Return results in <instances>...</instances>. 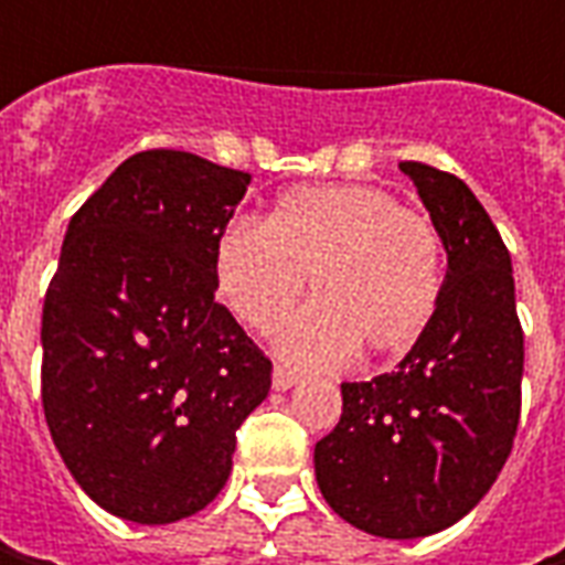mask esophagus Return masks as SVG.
<instances>
[{"label": "esophagus", "instance_id": "1", "mask_svg": "<svg viewBox=\"0 0 565 565\" xmlns=\"http://www.w3.org/2000/svg\"><path fill=\"white\" fill-rule=\"evenodd\" d=\"M298 380L301 377L295 371H289V367H282V364L273 367V390H292Z\"/></svg>", "mask_w": 565, "mask_h": 565}]
</instances>
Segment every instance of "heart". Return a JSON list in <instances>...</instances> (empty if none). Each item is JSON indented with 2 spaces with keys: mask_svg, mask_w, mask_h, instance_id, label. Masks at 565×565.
Returning a JSON list of instances; mask_svg holds the SVG:
<instances>
[{
  "mask_svg": "<svg viewBox=\"0 0 565 565\" xmlns=\"http://www.w3.org/2000/svg\"><path fill=\"white\" fill-rule=\"evenodd\" d=\"M216 292L257 333L276 330L315 279V301L276 337L298 367H339L359 349L371 359L408 352L444 298V238L430 216L374 185L286 191L264 223L223 232Z\"/></svg>",
  "mask_w": 565,
  "mask_h": 565,
  "instance_id": "b5f03b06",
  "label": "heart"
}]
</instances>
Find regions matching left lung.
I'll list each match as a JSON object with an SVG mask.
<instances>
[{"label": "left lung", "mask_w": 565, "mask_h": 565, "mask_svg": "<svg viewBox=\"0 0 565 565\" xmlns=\"http://www.w3.org/2000/svg\"><path fill=\"white\" fill-rule=\"evenodd\" d=\"M446 248L434 323L393 374L342 383L339 424L315 446L323 500L361 532L408 541L471 512L507 466L522 408L525 337L510 250L471 188L399 163Z\"/></svg>", "instance_id": "8db88e82"}]
</instances>
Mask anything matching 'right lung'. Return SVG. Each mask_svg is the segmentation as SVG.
Wrapping results in <instances>:
<instances>
[{
	"label": "right lung",
	"mask_w": 565,
	"mask_h": 565,
	"mask_svg": "<svg viewBox=\"0 0 565 565\" xmlns=\"http://www.w3.org/2000/svg\"><path fill=\"white\" fill-rule=\"evenodd\" d=\"M248 172L185 150L128 157L81 204L43 301V412L81 490L169 525L232 471L270 359L213 295V257Z\"/></svg>",
	"instance_id": "add662e5"
}]
</instances>
